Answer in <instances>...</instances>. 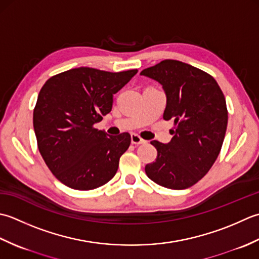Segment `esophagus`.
Instances as JSON below:
<instances>
[{
	"label": "esophagus",
	"mask_w": 259,
	"mask_h": 259,
	"mask_svg": "<svg viewBox=\"0 0 259 259\" xmlns=\"http://www.w3.org/2000/svg\"><path fill=\"white\" fill-rule=\"evenodd\" d=\"M131 141H132V143L135 144V145H140V144H145L146 143V141L143 140V139H141V137L137 135V134H132L131 135Z\"/></svg>",
	"instance_id": "esophagus-1"
}]
</instances>
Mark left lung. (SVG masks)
I'll return each mask as SVG.
<instances>
[{"label": "left lung", "instance_id": "1", "mask_svg": "<svg viewBox=\"0 0 259 259\" xmlns=\"http://www.w3.org/2000/svg\"><path fill=\"white\" fill-rule=\"evenodd\" d=\"M141 75L162 86L166 96L163 118L177 126L167 144L151 142L157 157L145 172L159 186L188 189L208 173L223 146L228 123L224 94L213 77L178 60H163Z\"/></svg>", "mask_w": 259, "mask_h": 259}]
</instances>
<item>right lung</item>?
I'll use <instances>...</instances> for the list:
<instances>
[{
  "label": "right lung",
  "instance_id": "1",
  "mask_svg": "<svg viewBox=\"0 0 259 259\" xmlns=\"http://www.w3.org/2000/svg\"><path fill=\"white\" fill-rule=\"evenodd\" d=\"M136 69L108 72L79 67L46 81L33 110V127L42 157L54 176L75 190L104 186L117 172L131 135L94 128L113 107Z\"/></svg>",
  "mask_w": 259,
  "mask_h": 259
}]
</instances>
